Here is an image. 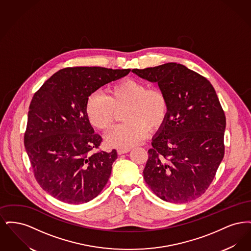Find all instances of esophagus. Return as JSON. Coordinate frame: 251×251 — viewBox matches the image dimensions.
I'll use <instances>...</instances> for the list:
<instances>
[{
    "label": "esophagus",
    "mask_w": 251,
    "mask_h": 251,
    "mask_svg": "<svg viewBox=\"0 0 251 251\" xmlns=\"http://www.w3.org/2000/svg\"><path fill=\"white\" fill-rule=\"evenodd\" d=\"M130 151V149H118V153L121 155V154H124V153H127Z\"/></svg>",
    "instance_id": "obj_1"
}]
</instances>
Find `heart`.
I'll use <instances>...</instances> for the list:
<instances>
[{
  "instance_id": "1",
  "label": "heart",
  "mask_w": 251,
  "mask_h": 251,
  "mask_svg": "<svg viewBox=\"0 0 251 251\" xmlns=\"http://www.w3.org/2000/svg\"><path fill=\"white\" fill-rule=\"evenodd\" d=\"M128 104L125 123L113 127L105 136L109 147L130 149L140 143L150 131L158 129L167 115V96L159 87H150L138 80L125 79L112 85L108 95L100 91L89 96L85 113L90 124L100 130L111 125L115 108Z\"/></svg>"
}]
</instances>
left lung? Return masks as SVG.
I'll list each match as a JSON object with an SVG mask.
<instances>
[{"label": "left lung", "mask_w": 251, "mask_h": 251, "mask_svg": "<svg viewBox=\"0 0 251 251\" xmlns=\"http://www.w3.org/2000/svg\"><path fill=\"white\" fill-rule=\"evenodd\" d=\"M131 72L158 84L168 104L167 118L148 151L145 181L167 202L194 201L207 190L224 157L226 118L215 88L177 63Z\"/></svg>", "instance_id": "obj_1"}]
</instances>
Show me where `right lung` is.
Segmentation results:
<instances>
[{
    "instance_id": "right-lung-1",
    "label": "right lung",
    "mask_w": 251,
    "mask_h": 251,
    "mask_svg": "<svg viewBox=\"0 0 251 251\" xmlns=\"http://www.w3.org/2000/svg\"><path fill=\"white\" fill-rule=\"evenodd\" d=\"M130 72L66 68L49 78L33 97L24 146L37 182L56 200L88 202L107 183L118 152L90 153L102 139L87 119L85 105L96 90Z\"/></svg>"
}]
</instances>
